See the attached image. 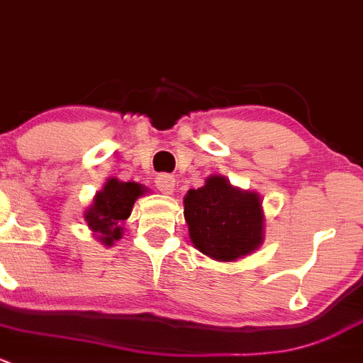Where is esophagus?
I'll use <instances>...</instances> for the list:
<instances>
[{"label": "esophagus", "mask_w": 363, "mask_h": 363, "mask_svg": "<svg viewBox=\"0 0 363 363\" xmlns=\"http://www.w3.org/2000/svg\"><path fill=\"white\" fill-rule=\"evenodd\" d=\"M174 182H177V180H174L173 174H167V173L157 174V178H155L157 189H159L162 194H171V192H173L174 185H177V183H174Z\"/></svg>", "instance_id": "obj_1"}]
</instances>
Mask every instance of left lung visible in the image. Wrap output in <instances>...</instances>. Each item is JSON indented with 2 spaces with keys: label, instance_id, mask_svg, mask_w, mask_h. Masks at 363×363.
Instances as JSON below:
<instances>
[{
  "label": "left lung",
  "instance_id": "8db88e82",
  "mask_svg": "<svg viewBox=\"0 0 363 363\" xmlns=\"http://www.w3.org/2000/svg\"><path fill=\"white\" fill-rule=\"evenodd\" d=\"M183 206L190 241L211 259L230 262L262 245L264 211L257 192L236 189L215 174L201 189L189 190Z\"/></svg>",
  "mask_w": 363,
  "mask_h": 363
}]
</instances>
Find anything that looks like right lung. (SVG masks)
<instances>
[{
  "mask_svg": "<svg viewBox=\"0 0 363 363\" xmlns=\"http://www.w3.org/2000/svg\"><path fill=\"white\" fill-rule=\"evenodd\" d=\"M147 192L143 185L136 182H118L110 178L94 197L92 206L85 211V222L103 245L111 246L122 238V223L129 218L134 203Z\"/></svg>",
  "mask_w": 363,
  "mask_h": 363,
  "instance_id": "obj_1",
  "label": "right lung"
}]
</instances>
